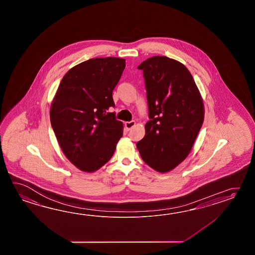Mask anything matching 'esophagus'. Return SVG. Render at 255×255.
<instances>
[{
    "instance_id": "esophagus-1",
    "label": "esophagus",
    "mask_w": 255,
    "mask_h": 255,
    "mask_svg": "<svg viewBox=\"0 0 255 255\" xmlns=\"http://www.w3.org/2000/svg\"><path fill=\"white\" fill-rule=\"evenodd\" d=\"M135 121H133V120H132V121H130V122H126L125 123L126 128L128 130L131 129L132 128H134V127H135Z\"/></svg>"
}]
</instances>
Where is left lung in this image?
<instances>
[{"mask_svg": "<svg viewBox=\"0 0 255 255\" xmlns=\"http://www.w3.org/2000/svg\"><path fill=\"white\" fill-rule=\"evenodd\" d=\"M137 68L144 74L150 120L136 147L144 162L166 173L190 154L204 120L203 99L190 71L177 60L157 55Z\"/></svg>", "mask_w": 255, "mask_h": 255, "instance_id": "1", "label": "left lung"}]
</instances>
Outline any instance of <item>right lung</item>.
<instances>
[{"label":"right lung","mask_w":255,"mask_h":255,"mask_svg":"<svg viewBox=\"0 0 255 255\" xmlns=\"http://www.w3.org/2000/svg\"><path fill=\"white\" fill-rule=\"evenodd\" d=\"M126 60L99 57L72 67L60 83L50 121L60 147L76 168L92 173L113 156L123 123L108 112Z\"/></svg>","instance_id":"add662e5"}]
</instances>
